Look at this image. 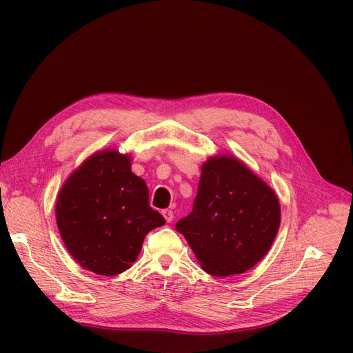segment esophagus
I'll use <instances>...</instances> for the list:
<instances>
[{"label":"esophagus","mask_w":353,"mask_h":353,"mask_svg":"<svg viewBox=\"0 0 353 353\" xmlns=\"http://www.w3.org/2000/svg\"><path fill=\"white\" fill-rule=\"evenodd\" d=\"M161 214L164 216L167 223H170V221H172L173 217H174V213H173V210H170V209H164V210L161 212Z\"/></svg>","instance_id":"1"}]
</instances>
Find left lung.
Instances as JSON below:
<instances>
[{
  "label": "left lung",
  "instance_id": "1",
  "mask_svg": "<svg viewBox=\"0 0 353 353\" xmlns=\"http://www.w3.org/2000/svg\"><path fill=\"white\" fill-rule=\"evenodd\" d=\"M281 225L274 192L233 157H213L201 167L193 210L176 223L199 263L225 277L253 268L270 249Z\"/></svg>",
  "mask_w": 353,
  "mask_h": 353
}]
</instances>
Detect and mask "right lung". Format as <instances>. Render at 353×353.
I'll return each instance as SVG.
<instances>
[{
    "label": "right lung",
    "mask_w": 353,
    "mask_h": 353,
    "mask_svg": "<svg viewBox=\"0 0 353 353\" xmlns=\"http://www.w3.org/2000/svg\"><path fill=\"white\" fill-rule=\"evenodd\" d=\"M55 217L71 256L101 276L127 270L147 233L165 223L150 208L145 181L132 173L128 157L116 150L91 156L70 176L59 194Z\"/></svg>",
    "instance_id": "add662e5"
}]
</instances>
